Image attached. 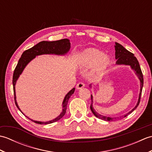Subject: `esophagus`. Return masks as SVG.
<instances>
[{"instance_id": "esophagus-1", "label": "esophagus", "mask_w": 152, "mask_h": 152, "mask_svg": "<svg viewBox=\"0 0 152 152\" xmlns=\"http://www.w3.org/2000/svg\"><path fill=\"white\" fill-rule=\"evenodd\" d=\"M84 87H85L84 83H82V82H80L76 85V89L79 90V89H81L83 88H84Z\"/></svg>"}]
</instances>
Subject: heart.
Wrapping results in <instances>:
<instances>
[{
	"instance_id": "heart-1",
	"label": "heart",
	"mask_w": 152,
	"mask_h": 152,
	"mask_svg": "<svg viewBox=\"0 0 152 152\" xmlns=\"http://www.w3.org/2000/svg\"><path fill=\"white\" fill-rule=\"evenodd\" d=\"M111 59L109 56L96 48H88L81 53L79 58L80 66L84 69L93 66V71L97 74L105 72L110 65Z\"/></svg>"
}]
</instances>
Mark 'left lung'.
Returning <instances> with one entry per match:
<instances>
[{
	"label": "left lung",
	"instance_id": "obj_1",
	"mask_svg": "<svg viewBox=\"0 0 152 152\" xmlns=\"http://www.w3.org/2000/svg\"><path fill=\"white\" fill-rule=\"evenodd\" d=\"M115 59H117L116 61V64L118 65H129L130 66L131 69H133L136 75L138 76V78L140 80V93L139 96H138V100L137 103V105L134 106V108L131 110L130 112H129L127 114H125L124 115L119 116V117H107V116L99 114L98 112H96L95 109L93 107V96L91 95V104L90 106V108H91V110L93 112V114H94L96 118L99 119H102L104 121H115L118 120V119H121L124 118L126 116H127L129 114H130L131 113L133 112L135 109H136L138 104H139L140 101V97H141V94H142V88H143V84H144V78H143V75L142 72V70L140 69V64L137 59L134 57V54L131 53L130 51H129L127 50H126L125 48L122 46V45L119 44L118 42H115ZM90 88H91V84L89 85Z\"/></svg>",
	"mask_w": 152,
	"mask_h": 152
}]
</instances>
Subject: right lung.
<instances>
[{
    "label": "right lung",
    "instance_id": "add662e5",
    "mask_svg": "<svg viewBox=\"0 0 152 152\" xmlns=\"http://www.w3.org/2000/svg\"><path fill=\"white\" fill-rule=\"evenodd\" d=\"M70 49V40L66 38L64 39L57 40V41H42L40 42L35 45L33 47H32L30 49L27 50H25L23 53H22V56H21L20 59H19L17 66H16L15 69L14 70V74H13V87H14V99H15V103L17 108L19 110L22 114H23L21 112V110L19 108V106L18 104L17 101H16V95H15V84L16 82L18 80L19 76L21 75L23 71L25 69L27 64L29 63L31 61L34 59L36 56H40V55H44V54H54L57 55V56H64L69 52ZM74 91H75V88H73L70 90V91L67 93V94L64 96L63 101V109L62 112L61 114L57 116V118L52 119V120L48 121H38L33 120V119H30L31 121H34V123L38 124H42V125H46L52 124V123L56 122L60 119L62 118L64 115L66 111V107L68 101L70 99V97L72 95ZM25 115V114H24ZM28 118L27 116H26ZM29 119V118H28Z\"/></svg>",
    "mask_w": 152,
    "mask_h": 152
}]
</instances>
